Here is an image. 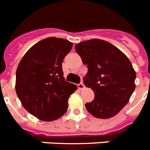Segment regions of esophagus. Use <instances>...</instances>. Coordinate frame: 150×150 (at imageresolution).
<instances>
[{
	"mask_svg": "<svg viewBox=\"0 0 150 150\" xmlns=\"http://www.w3.org/2000/svg\"><path fill=\"white\" fill-rule=\"evenodd\" d=\"M78 88H79V89H80V90H82V89L85 88V86L83 83H79V85H78Z\"/></svg>",
	"mask_w": 150,
	"mask_h": 150,
	"instance_id": "esophagus-1",
	"label": "esophagus"
}]
</instances>
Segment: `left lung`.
I'll return each instance as SVG.
<instances>
[{
  "label": "left lung",
  "mask_w": 150,
  "mask_h": 150,
  "mask_svg": "<svg viewBox=\"0 0 150 150\" xmlns=\"http://www.w3.org/2000/svg\"><path fill=\"white\" fill-rule=\"evenodd\" d=\"M75 50L88 68L84 84L94 93V100L86 104L88 112L100 119L117 115L135 88L131 62L117 47L97 38L76 44Z\"/></svg>",
  "instance_id": "left-lung-1"
}]
</instances>
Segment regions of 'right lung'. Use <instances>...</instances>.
Masks as SVG:
<instances>
[{
	"label": "right lung",
	"mask_w": 150,
	"mask_h": 150,
	"mask_svg": "<svg viewBox=\"0 0 150 150\" xmlns=\"http://www.w3.org/2000/svg\"><path fill=\"white\" fill-rule=\"evenodd\" d=\"M72 42L49 37L39 41L22 57L16 70V91L29 113L43 121H53L65 114L70 95L77 86L63 76V59Z\"/></svg>",
	"instance_id": "right-lung-1"
}]
</instances>
